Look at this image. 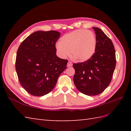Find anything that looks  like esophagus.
<instances>
[{
  "label": "esophagus",
  "instance_id": "34e87169",
  "mask_svg": "<svg viewBox=\"0 0 131 131\" xmlns=\"http://www.w3.org/2000/svg\"><path fill=\"white\" fill-rule=\"evenodd\" d=\"M72 65H73V64H72V62H71V61H69V62H68V67H71V66H72Z\"/></svg>",
  "mask_w": 131,
  "mask_h": 131
}]
</instances>
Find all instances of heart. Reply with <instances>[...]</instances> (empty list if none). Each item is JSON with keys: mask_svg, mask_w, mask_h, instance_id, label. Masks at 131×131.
Here are the masks:
<instances>
[{"mask_svg": "<svg viewBox=\"0 0 131 131\" xmlns=\"http://www.w3.org/2000/svg\"><path fill=\"white\" fill-rule=\"evenodd\" d=\"M96 40L93 32L78 29L66 34L56 44L57 53L61 58L71 55L80 61H85L92 57L96 51ZM71 51H70V49Z\"/></svg>", "mask_w": 131, "mask_h": 131, "instance_id": "b5f03b06", "label": "heart"}]
</instances>
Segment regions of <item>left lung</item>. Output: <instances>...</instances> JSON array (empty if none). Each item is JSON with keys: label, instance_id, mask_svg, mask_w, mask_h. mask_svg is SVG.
<instances>
[{"label": "left lung", "instance_id": "8db88e82", "mask_svg": "<svg viewBox=\"0 0 131 131\" xmlns=\"http://www.w3.org/2000/svg\"><path fill=\"white\" fill-rule=\"evenodd\" d=\"M94 55L84 62L74 63L73 80L78 90L88 96L102 93L112 81L116 65L115 51L110 39L98 27Z\"/></svg>", "mask_w": 131, "mask_h": 131}]
</instances>
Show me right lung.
<instances>
[{
	"label": "right lung",
	"mask_w": 131,
	"mask_h": 131,
	"mask_svg": "<svg viewBox=\"0 0 131 131\" xmlns=\"http://www.w3.org/2000/svg\"><path fill=\"white\" fill-rule=\"evenodd\" d=\"M60 33L38 31L19 45L16 58V70L19 83L27 92L42 96L51 92L68 60L58 57L56 43Z\"/></svg>",
	"instance_id": "add662e5"
}]
</instances>
